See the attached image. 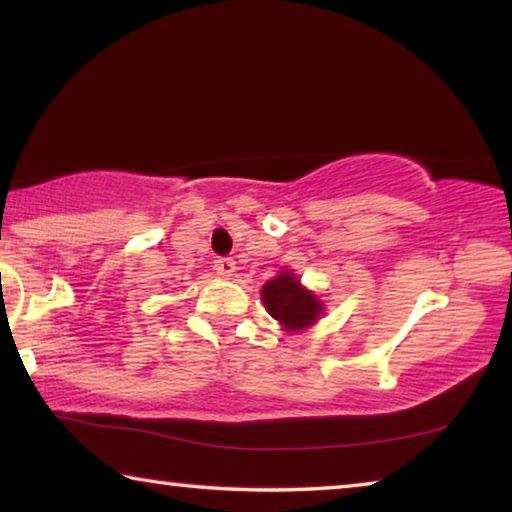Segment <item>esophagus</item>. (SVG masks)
Returning a JSON list of instances; mask_svg holds the SVG:
<instances>
[{"label": "esophagus", "mask_w": 512, "mask_h": 512, "mask_svg": "<svg viewBox=\"0 0 512 512\" xmlns=\"http://www.w3.org/2000/svg\"><path fill=\"white\" fill-rule=\"evenodd\" d=\"M235 259L232 257H219V259H214V271L219 273V275H223V277H232L235 275Z\"/></svg>", "instance_id": "1"}]
</instances>
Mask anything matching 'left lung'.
<instances>
[{
    "label": "left lung",
    "mask_w": 512,
    "mask_h": 512,
    "mask_svg": "<svg viewBox=\"0 0 512 512\" xmlns=\"http://www.w3.org/2000/svg\"><path fill=\"white\" fill-rule=\"evenodd\" d=\"M262 300L275 320H280L284 329H302L316 323V318L323 314V305L316 296L300 287L296 275L280 273L275 280L266 282L262 289Z\"/></svg>",
    "instance_id": "8db88e82"
}]
</instances>
